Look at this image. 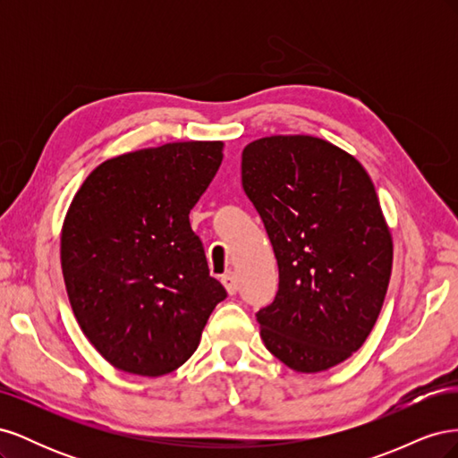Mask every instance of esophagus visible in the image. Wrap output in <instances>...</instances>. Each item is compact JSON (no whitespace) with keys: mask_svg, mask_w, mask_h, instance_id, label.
Returning <instances> with one entry per match:
<instances>
[{"mask_svg":"<svg viewBox=\"0 0 458 458\" xmlns=\"http://www.w3.org/2000/svg\"><path fill=\"white\" fill-rule=\"evenodd\" d=\"M221 283H224V286H225L229 294H237L239 281H237V276H234V273H225L224 276H221Z\"/></svg>","mask_w":458,"mask_h":458,"instance_id":"1","label":"esophagus"}]
</instances>
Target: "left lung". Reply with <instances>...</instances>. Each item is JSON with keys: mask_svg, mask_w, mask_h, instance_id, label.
Here are the masks:
<instances>
[{"mask_svg": "<svg viewBox=\"0 0 458 458\" xmlns=\"http://www.w3.org/2000/svg\"><path fill=\"white\" fill-rule=\"evenodd\" d=\"M242 189L279 266V290L256 313L266 348L298 372H321L361 348L380 315L394 242L369 174L311 135H271L242 150Z\"/></svg>", "mask_w": 458, "mask_h": 458, "instance_id": "obj_1", "label": "left lung"}]
</instances>
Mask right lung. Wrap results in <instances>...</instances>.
<instances>
[{"label":"right lung","mask_w":458,"mask_h":458,"mask_svg":"<svg viewBox=\"0 0 458 458\" xmlns=\"http://www.w3.org/2000/svg\"><path fill=\"white\" fill-rule=\"evenodd\" d=\"M221 150V141H185L105 160L68 208V300L93 348L123 372L155 378L182 367L227 296L189 224Z\"/></svg>","instance_id":"obj_1"}]
</instances>
